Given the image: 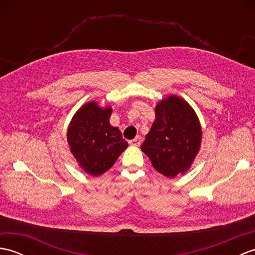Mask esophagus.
Returning <instances> with one entry per match:
<instances>
[{"label":"esophagus","mask_w":255,"mask_h":255,"mask_svg":"<svg viewBox=\"0 0 255 255\" xmlns=\"http://www.w3.org/2000/svg\"><path fill=\"white\" fill-rule=\"evenodd\" d=\"M141 137L140 136H137L136 138L134 139H132V140H129V144H132V145H137V147H139L140 144H141Z\"/></svg>","instance_id":"esophagus-1"}]
</instances>
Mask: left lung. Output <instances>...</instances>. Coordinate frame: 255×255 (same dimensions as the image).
Segmentation results:
<instances>
[{
    "instance_id": "8db88e82",
    "label": "left lung",
    "mask_w": 255,
    "mask_h": 255,
    "mask_svg": "<svg viewBox=\"0 0 255 255\" xmlns=\"http://www.w3.org/2000/svg\"><path fill=\"white\" fill-rule=\"evenodd\" d=\"M202 140L196 114L187 103L170 96L155 107V121L141 144L151 164L166 177L188 170Z\"/></svg>"
}]
</instances>
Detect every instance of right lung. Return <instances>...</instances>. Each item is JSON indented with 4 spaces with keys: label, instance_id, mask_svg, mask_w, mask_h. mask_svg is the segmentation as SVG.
I'll use <instances>...</instances> for the list:
<instances>
[{
    "label": "right lung",
    "instance_id": "add662e5",
    "mask_svg": "<svg viewBox=\"0 0 255 255\" xmlns=\"http://www.w3.org/2000/svg\"><path fill=\"white\" fill-rule=\"evenodd\" d=\"M111 107L101 108L96 102L82 106L68 130L71 152L90 175L99 176L110 170L128 143L118 128L111 126Z\"/></svg>",
    "mask_w": 255,
    "mask_h": 255
}]
</instances>
